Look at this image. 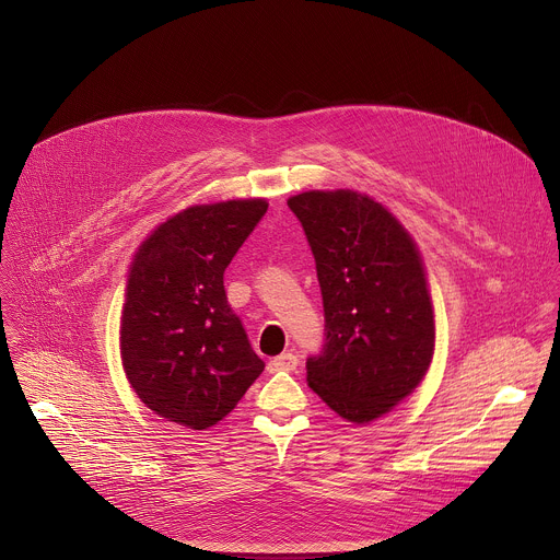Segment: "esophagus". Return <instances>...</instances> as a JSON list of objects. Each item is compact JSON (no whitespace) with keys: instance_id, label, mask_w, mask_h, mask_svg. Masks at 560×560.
Here are the masks:
<instances>
[{"instance_id":"obj_1","label":"esophagus","mask_w":560,"mask_h":560,"mask_svg":"<svg viewBox=\"0 0 560 560\" xmlns=\"http://www.w3.org/2000/svg\"><path fill=\"white\" fill-rule=\"evenodd\" d=\"M296 364H299V358L292 351H288V353H281V355L272 358L268 362V369L270 371H294Z\"/></svg>"}]
</instances>
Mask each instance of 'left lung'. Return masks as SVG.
<instances>
[{"mask_svg":"<svg viewBox=\"0 0 560 560\" xmlns=\"http://www.w3.org/2000/svg\"><path fill=\"white\" fill-rule=\"evenodd\" d=\"M316 261L325 338L307 383L340 418L364 424L392 411L424 378L435 323L422 259L409 233L355 191L288 200Z\"/></svg>","mask_w":560,"mask_h":560,"instance_id":"1","label":"left lung"}]
</instances>
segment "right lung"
Instances as JSON below:
<instances>
[{
    "instance_id": "add662e5",
    "label": "right lung",
    "mask_w": 560,
    "mask_h": 560,
    "mask_svg": "<svg viewBox=\"0 0 560 560\" xmlns=\"http://www.w3.org/2000/svg\"><path fill=\"white\" fill-rule=\"evenodd\" d=\"M264 200L191 207L140 246L120 325L136 396L168 422L205 431L226 418L264 371L224 272L266 215Z\"/></svg>"
}]
</instances>
